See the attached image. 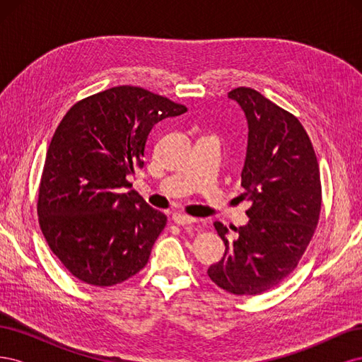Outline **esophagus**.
Segmentation results:
<instances>
[{"label":"esophagus","instance_id":"obj_1","mask_svg":"<svg viewBox=\"0 0 362 362\" xmlns=\"http://www.w3.org/2000/svg\"><path fill=\"white\" fill-rule=\"evenodd\" d=\"M172 221L177 225H192L196 222L194 217H190L187 214H181V213H175L172 216Z\"/></svg>","mask_w":362,"mask_h":362}]
</instances>
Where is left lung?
<instances>
[{
    "mask_svg": "<svg viewBox=\"0 0 362 362\" xmlns=\"http://www.w3.org/2000/svg\"><path fill=\"white\" fill-rule=\"evenodd\" d=\"M245 112L247 151L243 196L252 202L245 226L214 228L225 243L208 276L237 296H254L288 276L310 245L322 208L320 170L298 117L250 87L228 93Z\"/></svg>",
    "mask_w": 362,
    "mask_h": 362,
    "instance_id": "left-lung-1",
    "label": "left lung"
}]
</instances>
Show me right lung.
<instances>
[{"label": "right lung", "mask_w": 362, "mask_h": 362, "mask_svg": "<svg viewBox=\"0 0 362 362\" xmlns=\"http://www.w3.org/2000/svg\"><path fill=\"white\" fill-rule=\"evenodd\" d=\"M187 107L134 86H117L71 107L43 164L37 214L48 246L75 278L110 287L146 266L166 216L131 190L146 140Z\"/></svg>", "instance_id": "obj_1"}]
</instances>
